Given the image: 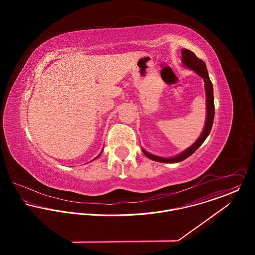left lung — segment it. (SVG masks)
I'll use <instances>...</instances> for the list:
<instances>
[{
	"label": "left lung",
	"instance_id": "obj_1",
	"mask_svg": "<svg viewBox=\"0 0 255 255\" xmlns=\"http://www.w3.org/2000/svg\"><path fill=\"white\" fill-rule=\"evenodd\" d=\"M182 65L192 71H194L198 75H200L204 82H205V92H206V122H205V127L203 128L202 133L200 134V136L198 137V139L190 146L189 148H187L186 150H184L181 154L172 157V158H163V157H159L153 154L148 153L144 149H142L143 153L146 156L156 162H161V163H178L183 161L184 159H186L187 157H189L191 154H193L198 148L201 145L205 139L207 138V136L209 135L212 126H213V121H214V114H215V106H214V95H213V85L212 82L209 78L208 72L206 70V65L205 63L198 59L195 54L193 52H191L190 50L187 49H182Z\"/></svg>",
	"mask_w": 255,
	"mask_h": 255
}]
</instances>
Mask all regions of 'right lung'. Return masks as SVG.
Instances as JSON below:
<instances>
[{
    "mask_svg": "<svg viewBox=\"0 0 255 255\" xmlns=\"http://www.w3.org/2000/svg\"><path fill=\"white\" fill-rule=\"evenodd\" d=\"M98 156H100V155H98ZM98 156H97V157H96V158H98ZM96 158H95V159H96ZM95 159H93V160H95Z\"/></svg>",
    "mask_w": 255,
    "mask_h": 255,
    "instance_id": "1",
    "label": "right lung"
}]
</instances>
